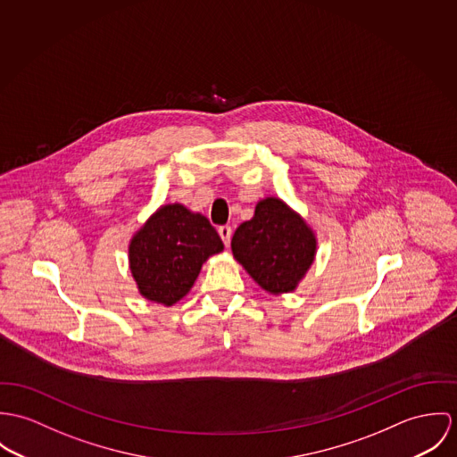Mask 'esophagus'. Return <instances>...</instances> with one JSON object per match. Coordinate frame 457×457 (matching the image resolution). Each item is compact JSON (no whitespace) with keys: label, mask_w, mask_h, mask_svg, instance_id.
I'll return each instance as SVG.
<instances>
[{"label":"esophagus","mask_w":457,"mask_h":457,"mask_svg":"<svg viewBox=\"0 0 457 457\" xmlns=\"http://www.w3.org/2000/svg\"><path fill=\"white\" fill-rule=\"evenodd\" d=\"M219 235H220V238H222V242H224V245L228 247L229 245V242H231V235H233V229H231V226H220L219 228Z\"/></svg>","instance_id":"1"}]
</instances>
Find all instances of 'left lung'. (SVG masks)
I'll list each match as a JSON object with an SVG mask.
<instances>
[{
	"mask_svg": "<svg viewBox=\"0 0 457 457\" xmlns=\"http://www.w3.org/2000/svg\"><path fill=\"white\" fill-rule=\"evenodd\" d=\"M231 249L262 289L289 293L313 262L315 237L287 204L266 198L255 206L253 219L237 228Z\"/></svg>",
	"mask_w": 457,
	"mask_h": 457,
	"instance_id": "obj_1",
	"label": "left lung"
}]
</instances>
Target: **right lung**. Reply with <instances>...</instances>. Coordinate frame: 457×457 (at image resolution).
<instances>
[{
	"label": "right lung",
	"instance_id": "right-lung-1",
	"mask_svg": "<svg viewBox=\"0 0 457 457\" xmlns=\"http://www.w3.org/2000/svg\"><path fill=\"white\" fill-rule=\"evenodd\" d=\"M222 249L220 237L202 213L166 204L133 237L131 273L147 300L170 306L189 293L204 261Z\"/></svg>",
	"mask_w": 457,
	"mask_h": 457
}]
</instances>
